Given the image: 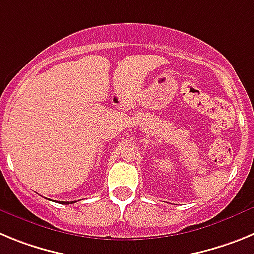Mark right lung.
<instances>
[{"label": "right lung", "instance_id": "add662e5", "mask_svg": "<svg viewBox=\"0 0 254 254\" xmlns=\"http://www.w3.org/2000/svg\"><path fill=\"white\" fill-rule=\"evenodd\" d=\"M61 203H62V205H71V203H73V201L72 202H61Z\"/></svg>", "mask_w": 254, "mask_h": 254}]
</instances>
